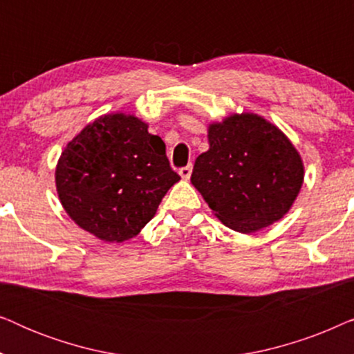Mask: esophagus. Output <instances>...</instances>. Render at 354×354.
<instances>
[{
    "label": "esophagus",
    "mask_w": 354,
    "mask_h": 354,
    "mask_svg": "<svg viewBox=\"0 0 354 354\" xmlns=\"http://www.w3.org/2000/svg\"><path fill=\"white\" fill-rule=\"evenodd\" d=\"M178 174H180L182 178H185V180H188V178H190V176H192V164H188V166L178 169Z\"/></svg>",
    "instance_id": "esophagus-1"
}]
</instances>
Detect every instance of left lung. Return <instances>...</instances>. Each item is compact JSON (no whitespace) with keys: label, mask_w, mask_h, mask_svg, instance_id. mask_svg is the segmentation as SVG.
I'll return each mask as SVG.
<instances>
[{"label":"left lung","mask_w":354,"mask_h":354,"mask_svg":"<svg viewBox=\"0 0 354 354\" xmlns=\"http://www.w3.org/2000/svg\"><path fill=\"white\" fill-rule=\"evenodd\" d=\"M192 183L222 224L253 234L287 214L303 185V161L282 130L258 114H234L207 129Z\"/></svg>","instance_id":"8db88e82"}]
</instances>
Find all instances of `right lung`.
I'll return each mask as SVG.
<instances>
[{
  "instance_id": "1",
  "label": "right lung",
  "mask_w": 354,
  "mask_h": 354,
  "mask_svg": "<svg viewBox=\"0 0 354 354\" xmlns=\"http://www.w3.org/2000/svg\"><path fill=\"white\" fill-rule=\"evenodd\" d=\"M178 180L162 140L122 113L86 125L56 166L62 207L77 225L109 243L138 235Z\"/></svg>"
}]
</instances>
